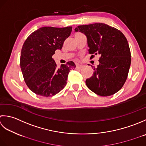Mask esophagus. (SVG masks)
Returning <instances> with one entry per match:
<instances>
[{
    "label": "esophagus",
    "mask_w": 146,
    "mask_h": 146,
    "mask_svg": "<svg viewBox=\"0 0 146 146\" xmlns=\"http://www.w3.org/2000/svg\"><path fill=\"white\" fill-rule=\"evenodd\" d=\"M83 66L82 65H76V69H81V68Z\"/></svg>",
    "instance_id": "obj_1"
}]
</instances>
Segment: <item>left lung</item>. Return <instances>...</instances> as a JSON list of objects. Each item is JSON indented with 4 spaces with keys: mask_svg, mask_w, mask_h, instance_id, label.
I'll use <instances>...</instances> for the list:
<instances>
[{
    "mask_svg": "<svg viewBox=\"0 0 146 146\" xmlns=\"http://www.w3.org/2000/svg\"><path fill=\"white\" fill-rule=\"evenodd\" d=\"M75 31L86 35L91 58L100 54V64L86 80L88 88L102 96L114 94L125 82L131 63L127 38L120 30L104 23L78 26Z\"/></svg>",
    "mask_w": 146,
    "mask_h": 146,
    "instance_id": "obj_1",
    "label": "left lung"
}]
</instances>
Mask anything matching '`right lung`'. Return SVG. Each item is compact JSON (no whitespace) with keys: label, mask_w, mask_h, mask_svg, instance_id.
Here are the masks:
<instances>
[{"label":"right lung","mask_w":146,"mask_h":146,"mask_svg":"<svg viewBox=\"0 0 146 146\" xmlns=\"http://www.w3.org/2000/svg\"><path fill=\"white\" fill-rule=\"evenodd\" d=\"M72 28V26L40 28L33 32L24 43L21 69L26 85L36 94L52 96L66 85L68 74L76 65L69 61L58 68L52 55L56 50L62 49Z\"/></svg>","instance_id":"add662e5"}]
</instances>
